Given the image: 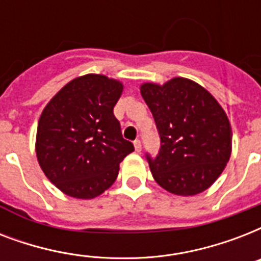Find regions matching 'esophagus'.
<instances>
[{"mask_svg": "<svg viewBox=\"0 0 261 261\" xmlns=\"http://www.w3.org/2000/svg\"><path fill=\"white\" fill-rule=\"evenodd\" d=\"M134 146H135V150L141 151V149H142V143H141V141H139V139H135Z\"/></svg>", "mask_w": 261, "mask_h": 261, "instance_id": "1", "label": "esophagus"}]
</instances>
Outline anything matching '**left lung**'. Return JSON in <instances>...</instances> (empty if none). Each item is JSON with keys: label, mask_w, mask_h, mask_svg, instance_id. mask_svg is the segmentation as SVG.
Masks as SVG:
<instances>
[{"label": "left lung", "mask_w": 261, "mask_h": 261, "mask_svg": "<svg viewBox=\"0 0 261 261\" xmlns=\"http://www.w3.org/2000/svg\"><path fill=\"white\" fill-rule=\"evenodd\" d=\"M141 94L159 130V155L146 154L164 190L180 196L206 191L231 154V127L214 96L192 80L174 77L164 85L145 83Z\"/></svg>", "instance_id": "left-lung-1"}]
</instances>
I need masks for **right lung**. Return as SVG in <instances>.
<instances>
[{
	"instance_id": "obj_1",
	"label": "right lung",
	"mask_w": 261,
	"mask_h": 261,
	"mask_svg": "<svg viewBox=\"0 0 261 261\" xmlns=\"http://www.w3.org/2000/svg\"><path fill=\"white\" fill-rule=\"evenodd\" d=\"M123 84L102 74L67 83L44 107L38 123L36 157L63 194L93 199L115 182L119 164L134 145L122 137L114 107Z\"/></svg>"
}]
</instances>
